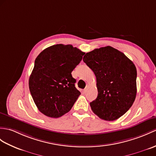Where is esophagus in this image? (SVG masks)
<instances>
[{"label":"esophagus","mask_w":156,"mask_h":156,"mask_svg":"<svg viewBox=\"0 0 156 156\" xmlns=\"http://www.w3.org/2000/svg\"><path fill=\"white\" fill-rule=\"evenodd\" d=\"M87 90H88V87H86V88L84 89V92H86Z\"/></svg>","instance_id":"1"}]
</instances>
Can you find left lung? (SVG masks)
Instances as JSON below:
<instances>
[{"label": "left lung", "mask_w": 156, "mask_h": 156, "mask_svg": "<svg viewBox=\"0 0 156 156\" xmlns=\"http://www.w3.org/2000/svg\"><path fill=\"white\" fill-rule=\"evenodd\" d=\"M83 61L96 77L98 96L90 105L94 113L106 121L120 118L134 102L137 70L124 53L108 46L86 53Z\"/></svg>", "instance_id": "obj_1"}]
</instances>
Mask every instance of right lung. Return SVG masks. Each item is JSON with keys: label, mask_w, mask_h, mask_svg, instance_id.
<instances>
[{"label": "right lung", "mask_w": 156, "mask_h": 156, "mask_svg": "<svg viewBox=\"0 0 156 156\" xmlns=\"http://www.w3.org/2000/svg\"><path fill=\"white\" fill-rule=\"evenodd\" d=\"M85 52L70 44L48 47L39 54L29 78V89L39 111L59 118L69 112L80 92L72 72Z\"/></svg>", "instance_id": "right-lung-1"}]
</instances>
